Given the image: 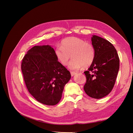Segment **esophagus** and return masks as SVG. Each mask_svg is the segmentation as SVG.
Listing matches in <instances>:
<instances>
[{
  "label": "esophagus",
  "mask_w": 133,
  "mask_h": 133,
  "mask_svg": "<svg viewBox=\"0 0 133 133\" xmlns=\"http://www.w3.org/2000/svg\"><path fill=\"white\" fill-rule=\"evenodd\" d=\"M70 74H71V76H73L74 75H75L76 74V73H75V72H74V71H71Z\"/></svg>",
  "instance_id": "esophagus-1"
}]
</instances>
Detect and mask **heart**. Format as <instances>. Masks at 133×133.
<instances>
[{
  "instance_id": "obj_1",
  "label": "heart",
  "mask_w": 133,
  "mask_h": 133,
  "mask_svg": "<svg viewBox=\"0 0 133 133\" xmlns=\"http://www.w3.org/2000/svg\"><path fill=\"white\" fill-rule=\"evenodd\" d=\"M55 54L58 61L63 65H66L69 60L73 58L69 63V69L79 70L84 66L88 67L93 62L95 50L91 44L76 37H69L62 42L61 46L55 49Z\"/></svg>"
}]
</instances>
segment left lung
<instances>
[{
    "label": "left lung",
    "instance_id": "left-lung-1",
    "mask_svg": "<svg viewBox=\"0 0 133 133\" xmlns=\"http://www.w3.org/2000/svg\"><path fill=\"white\" fill-rule=\"evenodd\" d=\"M91 40L95 58L84 71L87 82L84 89L90 97L100 99L109 94L114 87L119 69V58L115 47L107 40L94 35Z\"/></svg>",
    "mask_w": 133,
    "mask_h": 133
}]
</instances>
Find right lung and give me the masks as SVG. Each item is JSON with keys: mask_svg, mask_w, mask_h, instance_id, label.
<instances>
[{"mask_svg": "<svg viewBox=\"0 0 133 133\" xmlns=\"http://www.w3.org/2000/svg\"><path fill=\"white\" fill-rule=\"evenodd\" d=\"M21 68L27 89L37 101L48 105L59 102L71 75L58 62L52 46L31 48L22 60Z\"/></svg>", "mask_w": 133, "mask_h": 133, "instance_id": "1", "label": "right lung"}]
</instances>
